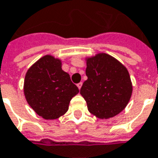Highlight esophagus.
I'll return each mask as SVG.
<instances>
[{
    "label": "esophagus",
    "mask_w": 158,
    "mask_h": 158,
    "mask_svg": "<svg viewBox=\"0 0 158 158\" xmlns=\"http://www.w3.org/2000/svg\"><path fill=\"white\" fill-rule=\"evenodd\" d=\"M77 86H78V88L80 89V88H81V87H82V82H79V83H78V84H77Z\"/></svg>",
    "instance_id": "obj_1"
}]
</instances>
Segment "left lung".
<instances>
[{"label": "left lung", "instance_id": "1", "mask_svg": "<svg viewBox=\"0 0 158 158\" xmlns=\"http://www.w3.org/2000/svg\"><path fill=\"white\" fill-rule=\"evenodd\" d=\"M88 79L80 88L88 111L100 119L117 115L128 105L132 93L129 72L118 60L106 53L87 60Z\"/></svg>", "mask_w": 158, "mask_h": 158}]
</instances>
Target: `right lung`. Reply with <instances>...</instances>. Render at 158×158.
Masks as SVG:
<instances>
[{
    "mask_svg": "<svg viewBox=\"0 0 158 158\" xmlns=\"http://www.w3.org/2000/svg\"><path fill=\"white\" fill-rule=\"evenodd\" d=\"M70 75L61 70V62L45 55L28 69L24 93L28 105L46 120L57 119L69 109L70 100L79 93Z\"/></svg>",
    "mask_w": 158,
    "mask_h": 158,
    "instance_id": "right-lung-1",
    "label": "right lung"
}]
</instances>
